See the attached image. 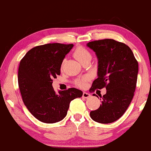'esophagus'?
<instances>
[{"instance_id": "1", "label": "esophagus", "mask_w": 151, "mask_h": 151, "mask_svg": "<svg viewBox=\"0 0 151 151\" xmlns=\"http://www.w3.org/2000/svg\"><path fill=\"white\" fill-rule=\"evenodd\" d=\"M90 96H91V95H90V94H89L88 93H86V92H84V93H83V98H86V99L89 98V97H90Z\"/></svg>"}]
</instances>
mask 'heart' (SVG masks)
Wrapping results in <instances>:
<instances>
[{"label":"heart","instance_id":"heart-1","mask_svg":"<svg viewBox=\"0 0 151 151\" xmlns=\"http://www.w3.org/2000/svg\"><path fill=\"white\" fill-rule=\"evenodd\" d=\"M73 56L81 63H82L83 61H85L88 58L91 57V55H90L89 51L83 47H78L76 48L73 51ZM62 67H63V64L61 65V68ZM87 81H88V78L83 77L82 78L77 80L76 83L80 87H84Z\"/></svg>","mask_w":151,"mask_h":151}]
</instances>
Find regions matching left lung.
Returning a JSON list of instances; mask_svg holds the SVG:
<instances>
[{"label":"left lung","mask_w":151,"mask_h":151,"mask_svg":"<svg viewBox=\"0 0 151 151\" xmlns=\"http://www.w3.org/2000/svg\"><path fill=\"white\" fill-rule=\"evenodd\" d=\"M87 46L95 51L98 60L97 78L90 91L103 88L107 90L100 107L90 111V117L101 124L112 123L124 114L134 97L138 61L128 46L114 40L93 41Z\"/></svg>","instance_id":"obj_1"}]
</instances>
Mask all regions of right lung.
<instances>
[{"instance_id":"obj_1","label":"right lung","mask_w":151,"mask_h":151,"mask_svg":"<svg viewBox=\"0 0 151 151\" xmlns=\"http://www.w3.org/2000/svg\"><path fill=\"white\" fill-rule=\"evenodd\" d=\"M73 44H47L32 48L19 63L18 85L24 104L40 122L53 124L66 116L70 101L83 95L76 88L56 93L53 78L61 73L63 60Z\"/></svg>"}]
</instances>
